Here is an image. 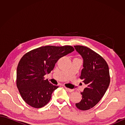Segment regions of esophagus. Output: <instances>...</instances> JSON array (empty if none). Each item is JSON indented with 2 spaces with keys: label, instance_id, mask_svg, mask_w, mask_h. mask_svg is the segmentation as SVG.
<instances>
[{
  "label": "esophagus",
  "instance_id": "obj_1",
  "mask_svg": "<svg viewBox=\"0 0 125 125\" xmlns=\"http://www.w3.org/2000/svg\"><path fill=\"white\" fill-rule=\"evenodd\" d=\"M65 89L67 90V91H68L69 92H71L73 91V89H69V88H68V87H65Z\"/></svg>",
  "mask_w": 125,
  "mask_h": 125
}]
</instances>
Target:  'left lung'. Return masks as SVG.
<instances>
[{
    "label": "left lung",
    "mask_w": 125,
    "mask_h": 125,
    "mask_svg": "<svg viewBox=\"0 0 125 125\" xmlns=\"http://www.w3.org/2000/svg\"><path fill=\"white\" fill-rule=\"evenodd\" d=\"M83 58V69L79 78L87 86L81 92L82 99L76 106L82 111L94 107L105 94L110 83L108 65L103 57L89 48L75 46Z\"/></svg>",
    "instance_id": "obj_1"
}]
</instances>
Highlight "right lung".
I'll return each mask as SVG.
<instances>
[{"mask_svg":"<svg viewBox=\"0 0 125 125\" xmlns=\"http://www.w3.org/2000/svg\"><path fill=\"white\" fill-rule=\"evenodd\" d=\"M74 50L71 46H46L31 50L18 63L16 84L23 100L31 106L43 107L58 86L50 83L44 76L54 69L55 63Z\"/></svg>","mask_w":125,"mask_h":125,"instance_id":"1","label":"right lung"}]
</instances>
